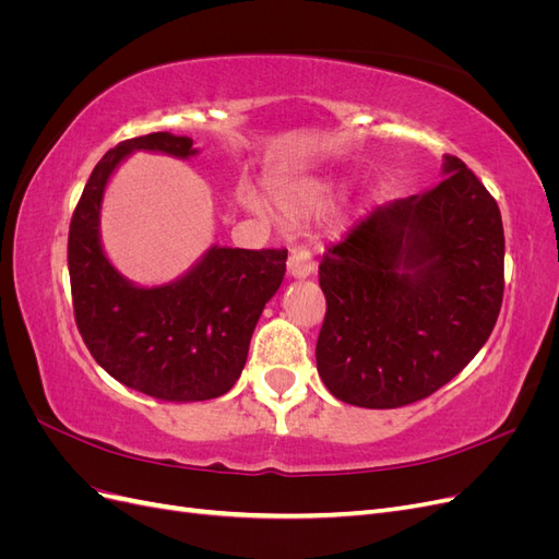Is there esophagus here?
Wrapping results in <instances>:
<instances>
[{"mask_svg": "<svg viewBox=\"0 0 559 559\" xmlns=\"http://www.w3.org/2000/svg\"><path fill=\"white\" fill-rule=\"evenodd\" d=\"M286 273L294 280H308L314 273V261L308 249H294L289 261H286Z\"/></svg>", "mask_w": 559, "mask_h": 559, "instance_id": "34e87169", "label": "esophagus"}]
</instances>
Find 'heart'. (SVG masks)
<instances>
[{"label":"heart","instance_id":"b5f03b06","mask_svg":"<svg viewBox=\"0 0 559 559\" xmlns=\"http://www.w3.org/2000/svg\"><path fill=\"white\" fill-rule=\"evenodd\" d=\"M337 195V186L329 179H302L275 189L273 198L277 207L289 216H312L326 212L333 198Z\"/></svg>","mask_w":559,"mask_h":559}]
</instances>
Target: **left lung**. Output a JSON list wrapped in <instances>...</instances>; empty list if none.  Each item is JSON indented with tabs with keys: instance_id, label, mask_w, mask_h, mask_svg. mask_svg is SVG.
I'll return each mask as SVG.
<instances>
[{
	"instance_id": "obj_1",
	"label": "left lung",
	"mask_w": 559,
	"mask_h": 559,
	"mask_svg": "<svg viewBox=\"0 0 559 559\" xmlns=\"http://www.w3.org/2000/svg\"><path fill=\"white\" fill-rule=\"evenodd\" d=\"M436 189L370 212L319 265L317 370L359 408L427 399L476 357L503 298L497 200L454 156Z\"/></svg>"
}]
</instances>
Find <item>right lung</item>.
I'll use <instances>...</instances> for the list:
<instances>
[{
    "label": "right lung",
    "instance_id": "add662e5",
    "mask_svg": "<svg viewBox=\"0 0 559 559\" xmlns=\"http://www.w3.org/2000/svg\"><path fill=\"white\" fill-rule=\"evenodd\" d=\"M134 151L189 160L191 138L151 132L103 156L70 226L67 263L74 317L93 359L121 384L163 401L224 396L247 364L251 333L280 289L286 249L212 245L173 282L142 286L118 273L103 247L107 183Z\"/></svg>",
    "mask_w": 559,
    "mask_h": 559
}]
</instances>
